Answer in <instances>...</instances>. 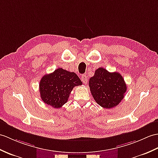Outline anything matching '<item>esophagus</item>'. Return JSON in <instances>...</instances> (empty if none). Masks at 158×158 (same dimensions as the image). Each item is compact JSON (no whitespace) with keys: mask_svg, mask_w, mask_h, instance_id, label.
Listing matches in <instances>:
<instances>
[{"mask_svg":"<svg viewBox=\"0 0 158 158\" xmlns=\"http://www.w3.org/2000/svg\"><path fill=\"white\" fill-rule=\"evenodd\" d=\"M81 79L82 82L83 83H87V77L86 75H83L81 77Z\"/></svg>","mask_w":158,"mask_h":158,"instance_id":"obj_1","label":"esophagus"}]
</instances>
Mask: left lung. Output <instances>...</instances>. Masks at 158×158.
Instances as JSON below:
<instances>
[{
    "label": "left lung",
    "mask_w": 158,
    "mask_h": 158,
    "mask_svg": "<svg viewBox=\"0 0 158 158\" xmlns=\"http://www.w3.org/2000/svg\"><path fill=\"white\" fill-rule=\"evenodd\" d=\"M94 99L104 108H112L119 104L127 91V85L120 73H110L100 67L89 81Z\"/></svg>",
    "instance_id": "left-lung-1"
}]
</instances>
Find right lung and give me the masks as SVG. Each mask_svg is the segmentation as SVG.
<instances>
[{"label": "right lung", "mask_w": 158, "mask_h": 158, "mask_svg": "<svg viewBox=\"0 0 158 158\" xmlns=\"http://www.w3.org/2000/svg\"><path fill=\"white\" fill-rule=\"evenodd\" d=\"M81 85V81L75 73L58 68L40 80V97L45 104L59 108L67 102L73 87Z\"/></svg>", "instance_id": "add662e5"}]
</instances>
